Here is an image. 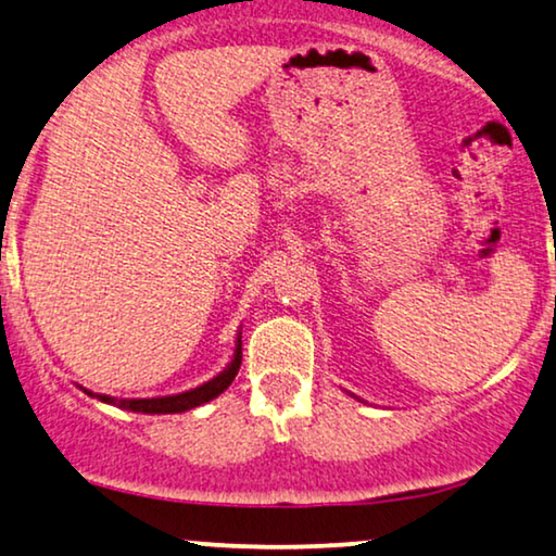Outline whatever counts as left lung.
Returning <instances> with one entry per match:
<instances>
[{
	"label": "left lung",
	"instance_id": "8db88e82",
	"mask_svg": "<svg viewBox=\"0 0 556 556\" xmlns=\"http://www.w3.org/2000/svg\"><path fill=\"white\" fill-rule=\"evenodd\" d=\"M352 397H354V394H352ZM356 400H359V397H356Z\"/></svg>",
	"mask_w": 556,
	"mask_h": 556
}]
</instances>
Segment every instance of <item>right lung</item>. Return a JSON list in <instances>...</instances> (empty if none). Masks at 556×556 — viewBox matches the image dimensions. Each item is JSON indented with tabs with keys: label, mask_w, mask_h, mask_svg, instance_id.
Returning a JSON list of instances; mask_svg holds the SVG:
<instances>
[{
	"label": "right lung",
	"mask_w": 556,
	"mask_h": 556,
	"mask_svg": "<svg viewBox=\"0 0 556 556\" xmlns=\"http://www.w3.org/2000/svg\"><path fill=\"white\" fill-rule=\"evenodd\" d=\"M240 362H242V331H238V337H235V349H232L230 362H227V367L219 371L217 377H212L204 384L194 387V390H187L179 394H166V397H136V400H118V397H111V394L90 392V390H86V387H80V390L86 392L88 397L101 400V402H105V405L128 409V413H141V415L187 413V409L202 407L204 402L219 397V394H223L227 387L232 384V379L240 369Z\"/></svg>",
	"instance_id": "right-lung-1"
}]
</instances>
